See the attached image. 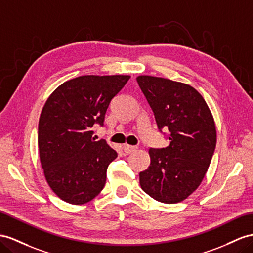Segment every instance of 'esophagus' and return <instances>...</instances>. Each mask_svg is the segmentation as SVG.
Segmentation results:
<instances>
[{
  "label": "esophagus",
  "mask_w": 253,
  "mask_h": 253,
  "mask_svg": "<svg viewBox=\"0 0 253 253\" xmlns=\"http://www.w3.org/2000/svg\"><path fill=\"white\" fill-rule=\"evenodd\" d=\"M137 146L134 145H129V144H124V146H123V150H124V152L126 154H131L133 153L134 151H137Z\"/></svg>",
  "instance_id": "esophagus-1"
}]
</instances>
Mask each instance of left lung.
I'll use <instances>...</instances> for the list:
<instances>
[{"instance_id": "left-lung-1", "label": "left lung", "mask_w": 253, "mask_h": 253, "mask_svg": "<svg viewBox=\"0 0 253 253\" xmlns=\"http://www.w3.org/2000/svg\"><path fill=\"white\" fill-rule=\"evenodd\" d=\"M137 81L156 124L169 130L170 145L150 148L151 165L140 172L141 188L159 202H182L196 190L215 152V121L196 88L166 78L139 76Z\"/></svg>"}]
</instances>
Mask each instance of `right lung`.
<instances>
[{
  "label": "right lung",
  "instance_id": "obj_1",
  "mask_svg": "<svg viewBox=\"0 0 253 253\" xmlns=\"http://www.w3.org/2000/svg\"><path fill=\"white\" fill-rule=\"evenodd\" d=\"M130 76H81L49 96L38 123V148L48 185L70 204L89 202L103 189L107 169L118 157L92 127L103 126L113 97Z\"/></svg>",
  "mask_w": 253,
  "mask_h": 253
}]
</instances>
